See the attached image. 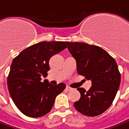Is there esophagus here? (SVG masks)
Masks as SVG:
<instances>
[{
    "label": "esophagus",
    "instance_id": "1",
    "mask_svg": "<svg viewBox=\"0 0 129 129\" xmlns=\"http://www.w3.org/2000/svg\"><path fill=\"white\" fill-rule=\"evenodd\" d=\"M66 90H68V91H69V90H71L73 88H71V87L69 86H66Z\"/></svg>",
    "mask_w": 129,
    "mask_h": 129
}]
</instances>
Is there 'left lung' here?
<instances>
[{
    "label": "left lung",
    "instance_id": "1",
    "mask_svg": "<svg viewBox=\"0 0 129 129\" xmlns=\"http://www.w3.org/2000/svg\"><path fill=\"white\" fill-rule=\"evenodd\" d=\"M67 48L75 58L77 71L92 82L88 91L83 87L75 108L81 114L95 116L111 106L121 82V75L116 61L106 51L94 45L83 42H66Z\"/></svg>",
    "mask_w": 129,
    "mask_h": 129
}]
</instances>
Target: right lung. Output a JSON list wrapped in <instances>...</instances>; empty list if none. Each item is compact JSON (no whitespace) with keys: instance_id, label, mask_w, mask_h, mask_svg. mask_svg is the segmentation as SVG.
<instances>
[{"instance_id":"right-lung-1","label":"right lung","mask_w":129,"mask_h":129,"mask_svg":"<svg viewBox=\"0 0 129 129\" xmlns=\"http://www.w3.org/2000/svg\"><path fill=\"white\" fill-rule=\"evenodd\" d=\"M66 42L37 43L13 60L8 77V90L15 105L24 115L37 118L46 114L56 96L65 89L63 83L53 85L46 80L41 82V76H47L50 58L67 47Z\"/></svg>"}]
</instances>
